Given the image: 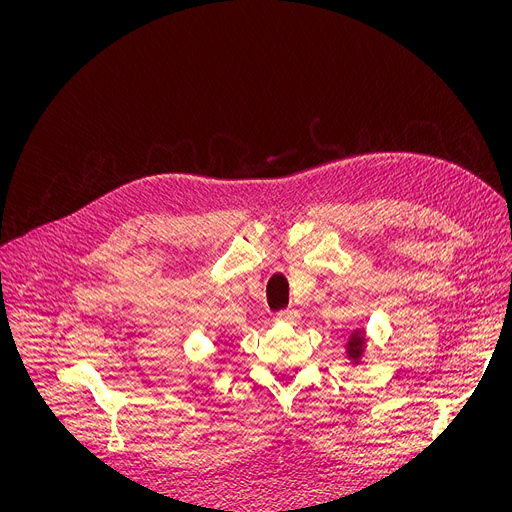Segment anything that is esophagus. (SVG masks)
<instances>
[{
  "label": "esophagus",
  "instance_id": "1",
  "mask_svg": "<svg viewBox=\"0 0 512 512\" xmlns=\"http://www.w3.org/2000/svg\"><path fill=\"white\" fill-rule=\"evenodd\" d=\"M275 318L280 320V322L296 324V322H298V318H300V314H298V310H282V312H277V314H275Z\"/></svg>",
  "mask_w": 512,
  "mask_h": 512
}]
</instances>
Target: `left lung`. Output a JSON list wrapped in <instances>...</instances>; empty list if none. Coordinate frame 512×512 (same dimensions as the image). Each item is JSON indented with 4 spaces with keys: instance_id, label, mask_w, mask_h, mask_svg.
Segmentation results:
<instances>
[{
    "instance_id": "1",
    "label": "left lung",
    "mask_w": 512,
    "mask_h": 512,
    "mask_svg": "<svg viewBox=\"0 0 512 512\" xmlns=\"http://www.w3.org/2000/svg\"><path fill=\"white\" fill-rule=\"evenodd\" d=\"M363 345H365V341H363L361 331H359V333H353L351 339H349V345H347V355H349L351 359H359L361 353H363Z\"/></svg>"
}]
</instances>
